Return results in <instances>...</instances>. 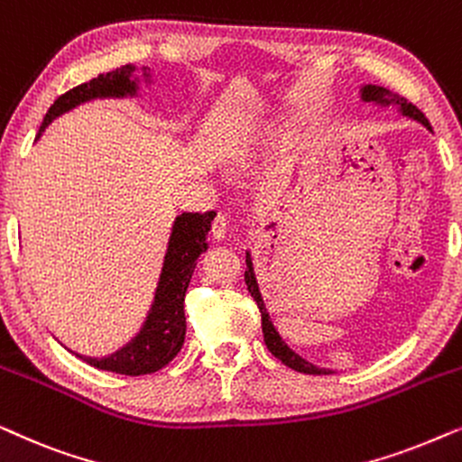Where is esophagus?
<instances>
[{"instance_id": "obj_1", "label": "esophagus", "mask_w": 462, "mask_h": 462, "mask_svg": "<svg viewBox=\"0 0 462 462\" xmlns=\"http://www.w3.org/2000/svg\"><path fill=\"white\" fill-rule=\"evenodd\" d=\"M226 225H229V223H226V218L220 217V214H218V217L214 218V223H212V237L218 239V242H220V239H225L226 237Z\"/></svg>"}]
</instances>
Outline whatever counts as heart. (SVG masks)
I'll return each instance as SVG.
<instances>
[{
    "label": "heart",
    "instance_id": "b5f03b06",
    "mask_svg": "<svg viewBox=\"0 0 462 462\" xmlns=\"http://www.w3.org/2000/svg\"><path fill=\"white\" fill-rule=\"evenodd\" d=\"M258 151H261V144L258 143L244 144V147H239L236 153L229 157V168L233 172H248V170L254 166Z\"/></svg>",
    "mask_w": 462,
    "mask_h": 462
}]
</instances>
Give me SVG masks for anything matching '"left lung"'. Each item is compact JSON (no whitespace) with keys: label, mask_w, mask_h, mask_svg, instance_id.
I'll return each instance as SVG.
<instances>
[{"label":"left lung","mask_w":462,"mask_h":462,"mask_svg":"<svg viewBox=\"0 0 462 462\" xmlns=\"http://www.w3.org/2000/svg\"><path fill=\"white\" fill-rule=\"evenodd\" d=\"M359 98H362L364 103H372V105L381 106V109H387V106H395L400 116L408 117V119H414L416 124L425 125V128L431 132V125H429L427 117L422 116V113L416 109L414 105H410L408 100L397 97V94L387 90V88L376 86V84H364V86H359ZM245 286H248V292L252 294V299L256 300L258 309H261L263 337H264V345H267V349L273 353V356L280 359L282 364H286L288 368H292L296 372H305V374H330L332 370L318 368V365L307 362L305 357H300L299 353L290 349L286 340L282 338V334L277 332L273 321H271V315L267 311V307H264L261 288H258V280H256V273H254V263H252L250 252H245Z\"/></svg>","instance_id":"obj_1"}]
</instances>
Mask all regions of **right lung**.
Wrapping results in <instances>:
<instances>
[{
    "instance_id": "obj_1",
    "label": "right lung",
    "mask_w": 462,
    "mask_h": 462,
    "mask_svg": "<svg viewBox=\"0 0 462 462\" xmlns=\"http://www.w3.org/2000/svg\"><path fill=\"white\" fill-rule=\"evenodd\" d=\"M141 81L144 86L153 84L151 69L125 65L116 69V71L100 73L98 78L65 92L50 106L35 141H40V136L56 117L75 109V106L97 98L138 97ZM214 217H217V212H182L180 217L174 218L153 302H151L147 318H144L136 337L106 357H86L79 353H75V356L94 368L125 376L151 374V372L162 370L163 365L172 362L185 343L187 321L182 302H185V292L189 282H191L195 263L208 250V231H210Z\"/></svg>"
}]
</instances>
